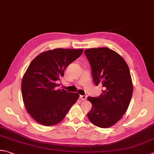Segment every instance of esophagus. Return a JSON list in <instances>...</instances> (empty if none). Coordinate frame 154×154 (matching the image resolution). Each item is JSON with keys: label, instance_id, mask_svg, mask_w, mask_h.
Wrapping results in <instances>:
<instances>
[{"label": "esophagus", "instance_id": "obj_1", "mask_svg": "<svg viewBox=\"0 0 154 154\" xmlns=\"http://www.w3.org/2000/svg\"><path fill=\"white\" fill-rule=\"evenodd\" d=\"M80 99L82 101H85L87 99V95H80Z\"/></svg>", "mask_w": 154, "mask_h": 154}]
</instances>
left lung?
Returning a JSON list of instances; mask_svg holds the SVG:
<instances>
[{"label":"left lung","mask_w":154,"mask_h":154,"mask_svg":"<svg viewBox=\"0 0 154 154\" xmlns=\"http://www.w3.org/2000/svg\"><path fill=\"white\" fill-rule=\"evenodd\" d=\"M93 81L103 87L98 97H88L93 106L87 116L93 125L108 128L122 118L129 107L133 84L128 65L123 57L107 47L86 49Z\"/></svg>","instance_id":"1"}]
</instances>
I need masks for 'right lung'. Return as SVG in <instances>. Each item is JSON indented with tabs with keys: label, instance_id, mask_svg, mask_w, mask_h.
I'll use <instances>...</instances> for the list:
<instances>
[{
	"label": "right lung",
	"instance_id": "obj_1",
	"mask_svg": "<svg viewBox=\"0 0 154 154\" xmlns=\"http://www.w3.org/2000/svg\"><path fill=\"white\" fill-rule=\"evenodd\" d=\"M83 49H55L39 54L30 63L21 82L25 109L36 122L45 126L56 125L65 118L79 95L56 89V81L64 76L71 63Z\"/></svg>",
	"mask_w": 154,
	"mask_h": 154
}]
</instances>
